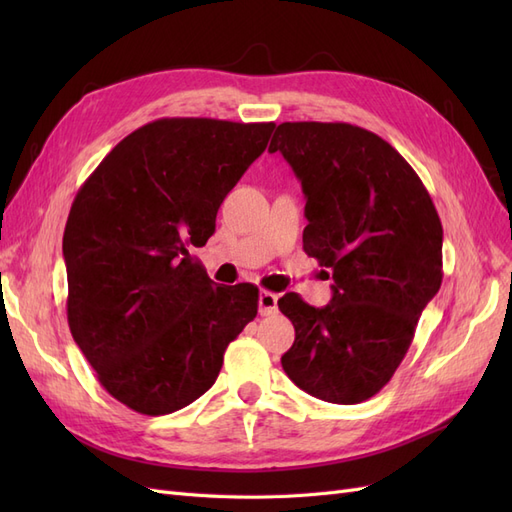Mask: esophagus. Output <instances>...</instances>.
I'll return each instance as SVG.
<instances>
[{
	"label": "esophagus",
	"instance_id": "1",
	"mask_svg": "<svg viewBox=\"0 0 512 512\" xmlns=\"http://www.w3.org/2000/svg\"><path fill=\"white\" fill-rule=\"evenodd\" d=\"M277 294H273V292H260V297H258V312H260V316H271V314H275L277 312Z\"/></svg>",
	"mask_w": 512,
	"mask_h": 512
}]
</instances>
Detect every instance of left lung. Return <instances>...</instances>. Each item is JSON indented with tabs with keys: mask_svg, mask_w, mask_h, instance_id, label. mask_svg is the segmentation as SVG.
Segmentation results:
<instances>
[{
	"mask_svg": "<svg viewBox=\"0 0 512 512\" xmlns=\"http://www.w3.org/2000/svg\"><path fill=\"white\" fill-rule=\"evenodd\" d=\"M280 151L305 194L303 250L333 271V299L277 301L294 324L286 376L331 404H361L395 374L442 284V224L423 181L374 132L286 121Z\"/></svg>",
	"mask_w": 512,
	"mask_h": 512,
	"instance_id": "obj_1",
	"label": "left lung"
}]
</instances>
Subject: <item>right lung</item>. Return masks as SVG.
<instances>
[{
    "mask_svg": "<svg viewBox=\"0 0 512 512\" xmlns=\"http://www.w3.org/2000/svg\"><path fill=\"white\" fill-rule=\"evenodd\" d=\"M275 123L158 119L108 153L64 232L68 324L104 389L160 416L207 393L258 314L254 284L218 286L190 256Z\"/></svg>",
    "mask_w": 512,
    "mask_h": 512,
    "instance_id": "1",
    "label": "right lung"
}]
</instances>
